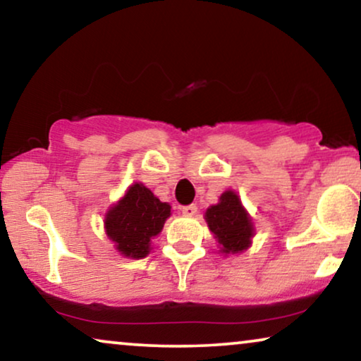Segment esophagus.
Returning <instances> with one entry per match:
<instances>
[{"label":"esophagus","instance_id":"34e87169","mask_svg":"<svg viewBox=\"0 0 361 361\" xmlns=\"http://www.w3.org/2000/svg\"><path fill=\"white\" fill-rule=\"evenodd\" d=\"M180 210H182V214H184L185 216H194L195 214H197V205H184V207H180Z\"/></svg>","mask_w":361,"mask_h":361}]
</instances>
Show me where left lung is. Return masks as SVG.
<instances>
[{"instance_id": "8db88e82", "label": "left lung", "mask_w": 361, "mask_h": 361, "mask_svg": "<svg viewBox=\"0 0 361 361\" xmlns=\"http://www.w3.org/2000/svg\"><path fill=\"white\" fill-rule=\"evenodd\" d=\"M207 225L220 243V251L235 255L248 250L255 235L253 221L233 190L220 195V202L205 212Z\"/></svg>"}]
</instances>
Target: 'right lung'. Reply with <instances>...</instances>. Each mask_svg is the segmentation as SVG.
Segmentation results:
<instances>
[{
  "label": "right lung",
  "mask_w": 361,
  "mask_h": 361,
  "mask_svg": "<svg viewBox=\"0 0 361 361\" xmlns=\"http://www.w3.org/2000/svg\"><path fill=\"white\" fill-rule=\"evenodd\" d=\"M171 205L161 202L142 184H133L105 215V230L116 250L128 258L149 253L151 240L161 233Z\"/></svg>",
  "instance_id": "add662e5"
}]
</instances>
